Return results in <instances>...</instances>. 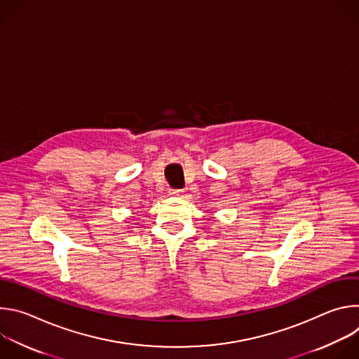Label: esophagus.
<instances>
[{
    "mask_svg": "<svg viewBox=\"0 0 359 359\" xmlns=\"http://www.w3.org/2000/svg\"><path fill=\"white\" fill-rule=\"evenodd\" d=\"M182 191H183L182 189H169V193H170L172 196H179Z\"/></svg>",
    "mask_w": 359,
    "mask_h": 359,
    "instance_id": "1",
    "label": "esophagus"
}]
</instances>
